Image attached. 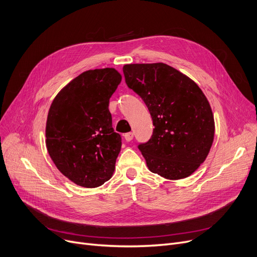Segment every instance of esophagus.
Masks as SVG:
<instances>
[{
	"label": "esophagus",
	"instance_id": "obj_1",
	"mask_svg": "<svg viewBox=\"0 0 257 257\" xmlns=\"http://www.w3.org/2000/svg\"><path fill=\"white\" fill-rule=\"evenodd\" d=\"M124 138H125L126 142H131L133 140V133L132 132H128V133L125 134Z\"/></svg>",
	"mask_w": 257,
	"mask_h": 257
}]
</instances>
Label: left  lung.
I'll return each mask as SVG.
<instances>
[{
  "instance_id": "8db88e82",
  "label": "left lung",
  "mask_w": 257,
  "mask_h": 257,
  "mask_svg": "<svg viewBox=\"0 0 257 257\" xmlns=\"http://www.w3.org/2000/svg\"><path fill=\"white\" fill-rule=\"evenodd\" d=\"M126 83L144 100L153 134L141 150L152 173L178 180L204 163L214 137V119L203 91L174 67L163 63L123 66Z\"/></svg>"
}]
</instances>
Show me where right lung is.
Instances as JSON below:
<instances>
[{
	"instance_id": "1",
	"label": "right lung",
	"mask_w": 257,
	"mask_h": 257,
	"mask_svg": "<svg viewBox=\"0 0 257 257\" xmlns=\"http://www.w3.org/2000/svg\"><path fill=\"white\" fill-rule=\"evenodd\" d=\"M120 81V74L112 67L83 72L50 106L46 125L49 155L77 185L98 187L114 172L121 139L113 131L108 105Z\"/></svg>"
}]
</instances>
